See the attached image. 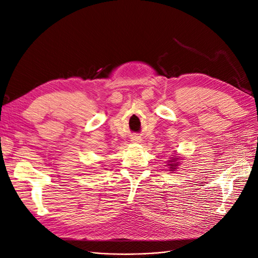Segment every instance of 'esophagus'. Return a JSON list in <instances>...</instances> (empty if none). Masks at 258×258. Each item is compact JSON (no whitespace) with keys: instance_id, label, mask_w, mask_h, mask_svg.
I'll list each match as a JSON object with an SVG mask.
<instances>
[{"instance_id":"34e87169","label":"esophagus","mask_w":258,"mask_h":258,"mask_svg":"<svg viewBox=\"0 0 258 258\" xmlns=\"http://www.w3.org/2000/svg\"><path fill=\"white\" fill-rule=\"evenodd\" d=\"M133 141H135V142H141V138H140V137H134V138H133Z\"/></svg>"}]
</instances>
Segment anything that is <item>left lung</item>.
<instances>
[{"mask_svg":"<svg viewBox=\"0 0 258 258\" xmlns=\"http://www.w3.org/2000/svg\"><path fill=\"white\" fill-rule=\"evenodd\" d=\"M179 160H180V158L176 156H174L173 158H171V160H169L168 165L170 168V171H175V169H177V165H179V162L177 161H179Z\"/></svg>","mask_w":258,"mask_h":258,"instance_id":"8db88e82","label":"left lung"}]
</instances>
